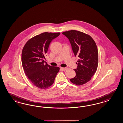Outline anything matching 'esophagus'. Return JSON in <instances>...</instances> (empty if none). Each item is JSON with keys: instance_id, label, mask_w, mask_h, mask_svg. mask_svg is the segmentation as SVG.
I'll return each mask as SVG.
<instances>
[{"instance_id": "esophagus-1", "label": "esophagus", "mask_w": 123, "mask_h": 123, "mask_svg": "<svg viewBox=\"0 0 123 123\" xmlns=\"http://www.w3.org/2000/svg\"><path fill=\"white\" fill-rule=\"evenodd\" d=\"M60 69L61 70H63V71H65V70H67V68H62V67H61V68H60Z\"/></svg>"}]
</instances>
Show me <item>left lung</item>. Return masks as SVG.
Wrapping results in <instances>:
<instances>
[{"instance_id": "1", "label": "left lung", "mask_w": 123, "mask_h": 123, "mask_svg": "<svg viewBox=\"0 0 123 123\" xmlns=\"http://www.w3.org/2000/svg\"><path fill=\"white\" fill-rule=\"evenodd\" d=\"M62 34L69 39L75 56L78 58L76 75L70 79L73 83L82 85L89 82L95 74L98 65V52L92 38L88 34L76 30Z\"/></svg>"}]
</instances>
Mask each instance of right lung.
Returning <instances> with one entry per match:
<instances>
[{"label": "right lung", "instance_id": "1", "mask_svg": "<svg viewBox=\"0 0 123 123\" xmlns=\"http://www.w3.org/2000/svg\"><path fill=\"white\" fill-rule=\"evenodd\" d=\"M60 32H45L31 38L22 49V63L27 78L33 85L46 89L55 81L60 68L51 66L45 62V56L50 42Z\"/></svg>", "mask_w": 123, "mask_h": 123}]
</instances>
